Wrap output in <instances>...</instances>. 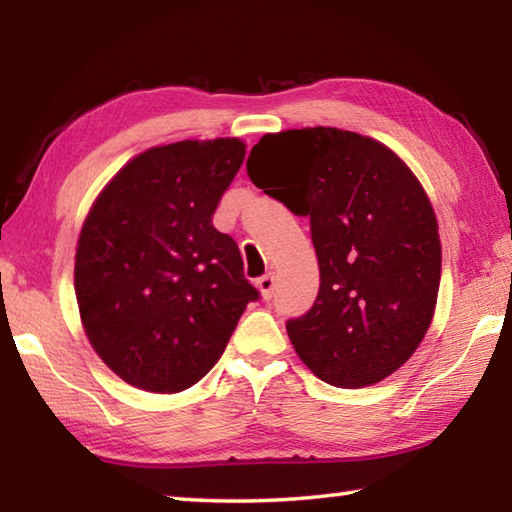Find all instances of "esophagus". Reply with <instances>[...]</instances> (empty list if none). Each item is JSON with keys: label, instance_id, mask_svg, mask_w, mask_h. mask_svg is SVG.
Here are the masks:
<instances>
[{"label": "esophagus", "instance_id": "34e87169", "mask_svg": "<svg viewBox=\"0 0 512 512\" xmlns=\"http://www.w3.org/2000/svg\"><path fill=\"white\" fill-rule=\"evenodd\" d=\"M257 289H259V293H262L264 300H271L273 298V291H275V277L271 273L262 275L257 280Z\"/></svg>", "mask_w": 512, "mask_h": 512}]
</instances>
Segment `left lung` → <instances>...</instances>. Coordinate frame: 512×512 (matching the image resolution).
<instances>
[{
    "mask_svg": "<svg viewBox=\"0 0 512 512\" xmlns=\"http://www.w3.org/2000/svg\"><path fill=\"white\" fill-rule=\"evenodd\" d=\"M246 167L311 223L318 298L287 323L302 363L336 388L393 375L427 334L440 287L438 221L420 180L386 144L329 126L268 133Z\"/></svg>",
    "mask_w": 512,
    "mask_h": 512,
    "instance_id": "1",
    "label": "left lung"
}]
</instances>
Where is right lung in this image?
I'll return each mask as SVG.
<instances>
[{
	"instance_id": "1",
	"label": "right lung",
	"mask_w": 512,
	"mask_h": 512,
	"mask_svg": "<svg viewBox=\"0 0 512 512\" xmlns=\"http://www.w3.org/2000/svg\"><path fill=\"white\" fill-rule=\"evenodd\" d=\"M244 158L239 137L153 146L117 171L85 216L74 262L81 323L126 384L194 386L259 298L235 239L212 225Z\"/></svg>"
}]
</instances>
